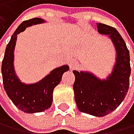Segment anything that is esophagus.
Masks as SVG:
<instances>
[{
  "label": "esophagus",
  "instance_id": "34e87169",
  "mask_svg": "<svg viewBox=\"0 0 134 134\" xmlns=\"http://www.w3.org/2000/svg\"><path fill=\"white\" fill-rule=\"evenodd\" d=\"M69 66H70L71 70H72V69H74L76 66H77V63H76L75 60H71L70 63H69Z\"/></svg>",
  "mask_w": 134,
  "mask_h": 134
}]
</instances>
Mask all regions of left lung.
I'll list each match as a JSON object with an SVG mask.
<instances>
[{"label": "left lung", "mask_w": 134, "mask_h": 134, "mask_svg": "<svg viewBox=\"0 0 134 134\" xmlns=\"http://www.w3.org/2000/svg\"><path fill=\"white\" fill-rule=\"evenodd\" d=\"M98 32L108 34L117 52L116 63L107 80L101 81L90 72L73 71L75 100L80 111L102 117L114 111L122 101L129 87L131 73L129 51L115 29L97 24Z\"/></svg>", "instance_id": "obj_1"}]
</instances>
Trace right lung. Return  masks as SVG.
I'll return each instance as SVG.
<instances>
[{
  "mask_svg": "<svg viewBox=\"0 0 134 134\" xmlns=\"http://www.w3.org/2000/svg\"><path fill=\"white\" fill-rule=\"evenodd\" d=\"M44 20L40 18H33L20 24L14 32L7 44L1 65V73L4 89L15 105L25 113H38L47 110L53 102V92L62 80L69 66L64 65L53 69L51 72L35 84L26 85L18 79L14 70V50L17 34L25 30L29 26L41 24Z\"/></svg>",
  "mask_w": 134,
  "mask_h": 134,
  "instance_id": "obj_1",
  "label": "right lung"
}]
</instances>
